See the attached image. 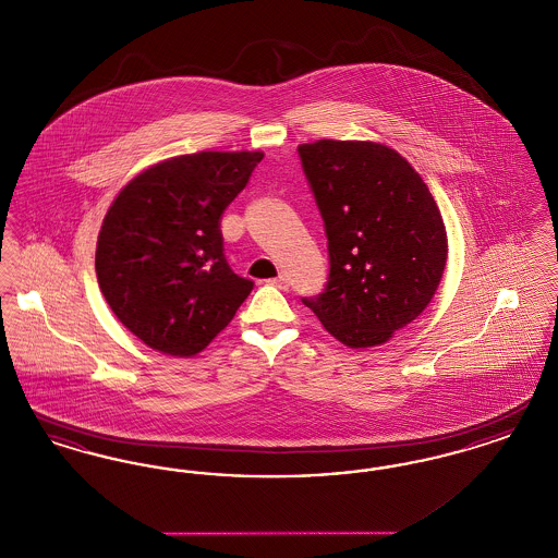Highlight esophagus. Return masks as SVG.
<instances>
[{
  "label": "esophagus",
  "mask_w": 558,
  "mask_h": 558,
  "mask_svg": "<svg viewBox=\"0 0 558 558\" xmlns=\"http://www.w3.org/2000/svg\"><path fill=\"white\" fill-rule=\"evenodd\" d=\"M271 287H278V289H289V278L284 276V274H280V276H276V278H271V280H267Z\"/></svg>",
  "instance_id": "obj_1"
}]
</instances>
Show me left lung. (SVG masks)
Returning <instances> with one entry per match:
<instances>
[{
    "mask_svg": "<svg viewBox=\"0 0 558 558\" xmlns=\"http://www.w3.org/2000/svg\"><path fill=\"white\" fill-rule=\"evenodd\" d=\"M330 255L328 284L303 303L343 345L387 343L435 296L448 262L441 211L398 150L362 140L299 146Z\"/></svg>",
    "mask_w": 558,
    "mask_h": 558,
    "instance_id": "1",
    "label": "left lung"
}]
</instances>
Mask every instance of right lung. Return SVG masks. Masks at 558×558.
Wrapping results in <instances>:
<instances>
[{
    "mask_svg": "<svg viewBox=\"0 0 558 558\" xmlns=\"http://www.w3.org/2000/svg\"><path fill=\"white\" fill-rule=\"evenodd\" d=\"M262 159L259 150H203L160 160L108 207L96 244L98 284L144 345L192 357L253 291L226 262L219 221Z\"/></svg>",
    "mask_w": 558,
    "mask_h": 558,
    "instance_id": "right-lung-1",
    "label": "right lung"
}]
</instances>
